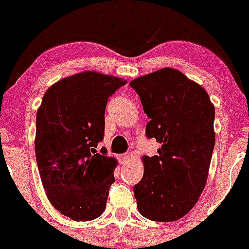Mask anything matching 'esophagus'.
Segmentation results:
<instances>
[{
  "label": "esophagus",
  "instance_id": "34e87169",
  "mask_svg": "<svg viewBox=\"0 0 249 249\" xmlns=\"http://www.w3.org/2000/svg\"><path fill=\"white\" fill-rule=\"evenodd\" d=\"M131 159H132V154H131V153L122 154V156L119 157V160H121L122 164H125V162H127L128 160H131Z\"/></svg>",
  "mask_w": 249,
  "mask_h": 249
}]
</instances>
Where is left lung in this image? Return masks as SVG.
Here are the masks:
<instances>
[{"label":"left lung","instance_id":"8db88e82","mask_svg":"<svg viewBox=\"0 0 249 249\" xmlns=\"http://www.w3.org/2000/svg\"><path fill=\"white\" fill-rule=\"evenodd\" d=\"M150 118L146 136L161 144L158 156L142 157L144 176L133 187L144 218L181 219L206 185L215 142L214 105L207 91L179 70L162 68L130 82Z\"/></svg>","mask_w":249,"mask_h":249}]
</instances>
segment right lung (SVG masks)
I'll use <instances>...</instances> for the list:
<instances>
[{
	"mask_svg": "<svg viewBox=\"0 0 249 249\" xmlns=\"http://www.w3.org/2000/svg\"><path fill=\"white\" fill-rule=\"evenodd\" d=\"M119 77L88 70L59 79L37 110L35 152L50 204L75 221L97 219L107 206L118 161L97 153L104 136L108 97L126 84Z\"/></svg>",
	"mask_w": 249,
	"mask_h": 249,
	"instance_id": "1",
	"label": "right lung"
}]
</instances>
